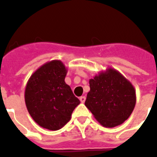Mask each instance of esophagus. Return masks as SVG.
<instances>
[{
	"label": "esophagus",
	"instance_id": "34e87169",
	"mask_svg": "<svg viewBox=\"0 0 157 157\" xmlns=\"http://www.w3.org/2000/svg\"><path fill=\"white\" fill-rule=\"evenodd\" d=\"M79 100H80V101H81L82 103H84V102L86 101V97H84V96H82V97H80Z\"/></svg>",
	"mask_w": 157,
	"mask_h": 157
}]
</instances>
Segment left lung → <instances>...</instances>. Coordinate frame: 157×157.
I'll return each mask as SVG.
<instances>
[{
	"label": "left lung",
	"mask_w": 157,
	"mask_h": 157,
	"mask_svg": "<svg viewBox=\"0 0 157 157\" xmlns=\"http://www.w3.org/2000/svg\"><path fill=\"white\" fill-rule=\"evenodd\" d=\"M89 83L85 105L103 127H115L130 117L136 104L135 89L120 71L109 67Z\"/></svg>",
	"instance_id": "1"
}]
</instances>
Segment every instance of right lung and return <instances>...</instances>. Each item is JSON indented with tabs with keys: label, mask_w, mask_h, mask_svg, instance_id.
I'll use <instances>...</instances> for the list:
<instances>
[{
	"label": "right lung",
	"mask_w": 157,
	"mask_h": 157,
	"mask_svg": "<svg viewBox=\"0 0 157 157\" xmlns=\"http://www.w3.org/2000/svg\"><path fill=\"white\" fill-rule=\"evenodd\" d=\"M67 72L63 62L51 60L31 75L25 88V103L29 114L40 127L47 130L61 129L80 104L65 82Z\"/></svg>",
	"instance_id": "1"
}]
</instances>
